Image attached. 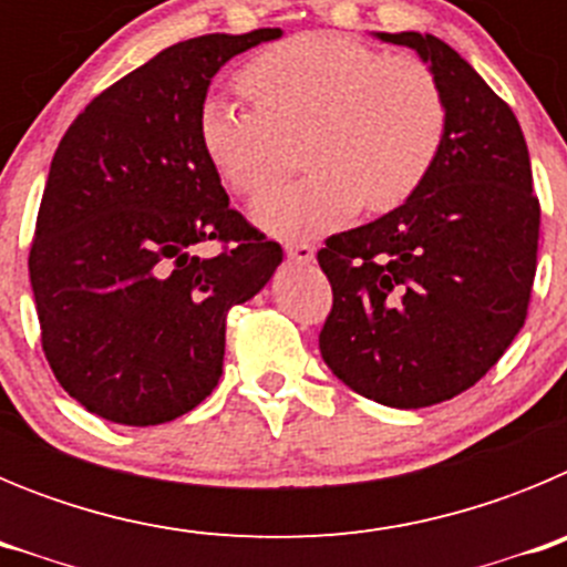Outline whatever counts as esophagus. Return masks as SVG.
Masks as SVG:
<instances>
[{
    "instance_id": "obj_1",
    "label": "esophagus",
    "mask_w": 567,
    "mask_h": 567,
    "mask_svg": "<svg viewBox=\"0 0 567 567\" xmlns=\"http://www.w3.org/2000/svg\"><path fill=\"white\" fill-rule=\"evenodd\" d=\"M287 258L292 264H312L315 260V247L307 240H298V244H287Z\"/></svg>"
}]
</instances>
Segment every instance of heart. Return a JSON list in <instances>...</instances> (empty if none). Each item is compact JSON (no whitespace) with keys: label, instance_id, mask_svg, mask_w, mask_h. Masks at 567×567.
I'll list each match as a JSON object with an SVG mask.
<instances>
[{"label":"heart","instance_id":"obj_1","mask_svg":"<svg viewBox=\"0 0 567 567\" xmlns=\"http://www.w3.org/2000/svg\"><path fill=\"white\" fill-rule=\"evenodd\" d=\"M238 82L252 107L209 93L198 144L229 189L258 193L287 164V142L300 138L309 173L252 202L255 224L278 238L329 233L358 207H400L443 150L449 107L437 76L352 37L300 33L258 53Z\"/></svg>","mask_w":567,"mask_h":567}]
</instances>
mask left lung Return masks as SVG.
<instances>
[{
    "instance_id": "8db88e82",
    "label": "left lung",
    "mask_w": 567,
    "mask_h": 567,
    "mask_svg": "<svg viewBox=\"0 0 567 567\" xmlns=\"http://www.w3.org/2000/svg\"><path fill=\"white\" fill-rule=\"evenodd\" d=\"M412 48L449 107L417 193L318 252L332 284L320 354L352 392L423 409L477 383L517 338L537 272L539 202L517 115L432 33H374Z\"/></svg>"
}]
</instances>
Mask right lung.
I'll list each match as a JSON object with an SVG mask.
<instances>
[{
  "label": "right lung",
  "instance_id": "obj_1",
  "mask_svg": "<svg viewBox=\"0 0 567 567\" xmlns=\"http://www.w3.org/2000/svg\"><path fill=\"white\" fill-rule=\"evenodd\" d=\"M280 37L207 33L162 50L84 107L50 162L30 287L64 392L99 417L158 425L221 378L227 312L284 260L229 207L198 107L233 56ZM218 239V256L192 249Z\"/></svg>",
  "mask_w": 567,
  "mask_h": 567
}]
</instances>
